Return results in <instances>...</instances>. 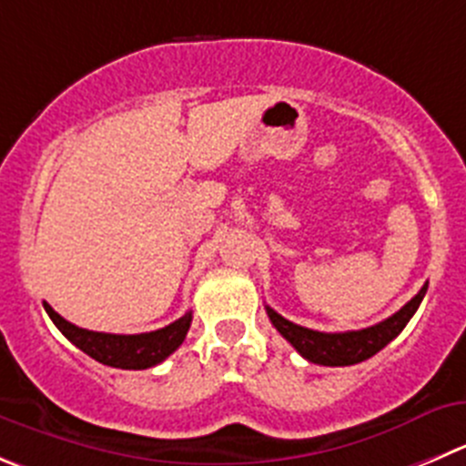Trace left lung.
Instances as JSON below:
<instances>
[{"instance_id": "obj_1", "label": "left lung", "mask_w": 466, "mask_h": 466, "mask_svg": "<svg viewBox=\"0 0 466 466\" xmlns=\"http://www.w3.org/2000/svg\"><path fill=\"white\" fill-rule=\"evenodd\" d=\"M425 290H428V283L411 297L400 311H396L387 320L378 322L373 327H366V329L339 331V334L307 329V327H299L295 322L286 320L283 316H279L274 309H268L269 320L277 327L279 334L304 359H309L311 363H320V366H352V363L366 361L373 354H378L384 345L391 343L405 329L410 318L414 316L419 304L423 302Z\"/></svg>"}]
</instances>
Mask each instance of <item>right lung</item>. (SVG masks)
<instances>
[{
	"instance_id": "obj_1",
	"label": "right lung",
	"mask_w": 466,
	"mask_h": 466,
	"mask_svg": "<svg viewBox=\"0 0 466 466\" xmlns=\"http://www.w3.org/2000/svg\"><path fill=\"white\" fill-rule=\"evenodd\" d=\"M43 307L70 343L77 345L82 352H86L96 361L123 370H144L162 363L171 352L180 348V343L187 336L189 325H192V311H187L171 325L146 331V334H105V331H88L73 325L66 318H61L47 302H43Z\"/></svg>"
}]
</instances>
